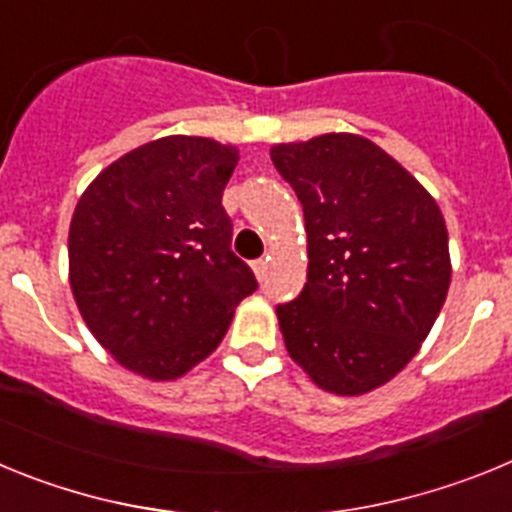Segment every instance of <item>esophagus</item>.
Instances as JSON below:
<instances>
[{"label": "esophagus", "mask_w": 512, "mask_h": 512, "mask_svg": "<svg viewBox=\"0 0 512 512\" xmlns=\"http://www.w3.org/2000/svg\"><path fill=\"white\" fill-rule=\"evenodd\" d=\"M266 261H269V259H259V261H253V264H251V269H253V274H256V279H264Z\"/></svg>", "instance_id": "obj_1"}]
</instances>
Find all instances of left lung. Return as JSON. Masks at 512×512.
<instances>
[{
	"instance_id": "obj_1",
	"label": "left lung",
	"mask_w": 512,
	"mask_h": 512,
	"mask_svg": "<svg viewBox=\"0 0 512 512\" xmlns=\"http://www.w3.org/2000/svg\"><path fill=\"white\" fill-rule=\"evenodd\" d=\"M307 233V284L277 307L284 346L330 395L377 390L410 364L451 284L449 230L428 189L356 133L271 146Z\"/></svg>"
}]
</instances>
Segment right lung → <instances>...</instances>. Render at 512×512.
<instances>
[{"mask_svg": "<svg viewBox=\"0 0 512 512\" xmlns=\"http://www.w3.org/2000/svg\"><path fill=\"white\" fill-rule=\"evenodd\" d=\"M238 148L166 135L97 174L69 228V282L81 318L120 366L179 379L220 346L256 277L230 251L223 189Z\"/></svg>", "mask_w": 512, "mask_h": 512, "instance_id": "right-lung-1", "label": "right lung"}]
</instances>
